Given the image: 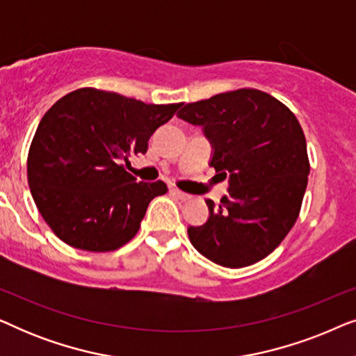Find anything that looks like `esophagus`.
<instances>
[{
    "mask_svg": "<svg viewBox=\"0 0 356 356\" xmlns=\"http://www.w3.org/2000/svg\"><path fill=\"white\" fill-rule=\"evenodd\" d=\"M172 194H173V196H177L178 199H181V201H188V199H191V196H189V194L179 191V189H177V188L172 189Z\"/></svg>",
    "mask_w": 356,
    "mask_h": 356,
    "instance_id": "esophagus-1",
    "label": "esophagus"
}]
</instances>
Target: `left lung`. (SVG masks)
<instances>
[{
    "label": "left lung",
    "instance_id": "obj_1",
    "mask_svg": "<svg viewBox=\"0 0 356 356\" xmlns=\"http://www.w3.org/2000/svg\"><path fill=\"white\" fill-rule=\"evenodd\" d=\"M179 106L178 118L201 126L211 143V167L228 178L218 207L206 201L207 222L188 228L189 240L223 267L264 259L295 225L308 184L309 160L298 120L257 89L223 92Z\"/></svg>",
    "mask_w": 356,
    "mask_h": 356
}]
</instances>
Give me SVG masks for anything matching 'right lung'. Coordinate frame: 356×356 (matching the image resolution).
Masks as SVG:
<instances>
[{
    "label": "right lung",
    "instance_id": "add662e5",
    "mask_svg": "<svg viewBox=\"0 0 356 356\" xmlns=\"http://www.w3.org/2000/svg\"><path fill=\"white\" fill-rule=\"evenodd\" d=\"M181 104L154 105L84 87L43 115L27 157L32 197L53 233L84 251H115L140 227L163 181H136L123 167Z\"/></svg>",
    "mask_w": 356,
    "mask_h": 356
}]
</instances>
